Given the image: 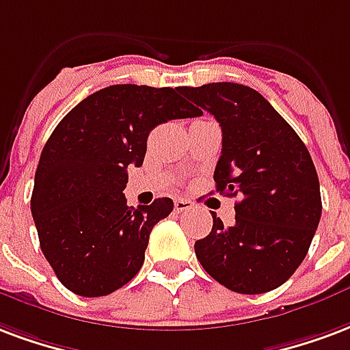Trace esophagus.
<instances>
[{"label": "esophagus", "mask_w": 350, "mask_h": 350, "mask_svg": "<svg viewBox=\"0 0 350 350\" xmlns=\"http://www.w3.org/2000/svg\"><path fill=\"white\" fill-rule=\"evenodd\" d=\"M195 208V204L187 198H178L174 200V211L176 213H183V211H189V209Z\"/></svg>", "instance_id": "esophagus-1"}]
</instances>
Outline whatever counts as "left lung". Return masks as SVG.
I'll return each mask as SVG.
<instances>
[{
  "instance_id": "8db88e82",
  "label": "left lung",
  "mask_w": 350,
  "mask_h": 350,
  "mask_svg": "<svg viewBox=\"0 0 350 350\" xmlns=\"http://www.w3.org/2000/svg\"><path fill=\"white\" fill-rule=\"evenodd\" d=\"M185 98L217 118L222 129L215 167L217 193L241 196L235 222L213 215L195 252L209 276L235 293L280 287L299 269L321 219V191L312 155L258 92L239 83L180 87Z\"/></svg>"
}]
</instances>
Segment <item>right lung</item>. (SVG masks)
Listing matches in <instances>:
<instances>
[{
    "label": "right lung",
    "mask_w": 350,
    "mask_h": 350,
    "mask_svg": "<svg viewBox=\"0 0 350 350\" xmlns=\"http://www.w3.org/2000/svg\"><path fill=\"white\" fill-rule=\"evenodd\" d=\"M193 116L200 111L180 87L111 85L57 124L35 172L31 213L42 254L72 293L103 297L139 273L150 232L174 202L129 208L128 168L142 165L155 126Z\"/></svg>",
    "instance_id": "right-lung-1"
}]
</instances>
